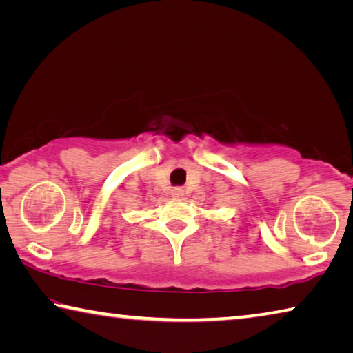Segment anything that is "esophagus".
Wrapping results in <instances>:
<instances>
[{
  "label": "esophagus",
  "instance_id": "esophagus-1",
  "mask_svg": "<svg viewBox=\"0 0 353 353\" xmlns=\"http://www.w3.org/2000/svg\"><path fill=\"white\" fill-rule=\"evenodd\" d=\"M172 196H174V198H181V196H183V190L182 188H174V190H172Z\"/></svg>",
  "mask_w": 353,
  "mask_h": 353
}]
</instances>
